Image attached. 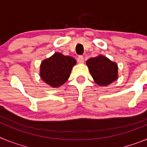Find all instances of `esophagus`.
I'll return each mask as SVG.
<instances>
[{"label": "esophagus", "instance_id": "34e87169", "mask_svg": "<svg viewBox=\"0 0 147 147\" xmlns=\"http://www.w3.org/2000/svg\"><path fill=\"white\" fill-rule=\"evenodd\" d=\"M77 61L79 63H83L84 62V57H83V56H79L77 57Z\"/></svg>", "mask_w": 147, "mask_h": 147}]
</instances>
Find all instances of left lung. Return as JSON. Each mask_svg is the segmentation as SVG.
<instances>
[{
  "mask_svg": "<svg viewBox=\"0 0 147 147\" xmlns=\"http://www.w3.org/2000/svg\"><path fill=\"white\" fill-rule=\"evenodd\" d=\"M95 82L99 86H107L118 79V65L103 55L90 58L86 62Z\"/></svg>",
  "mask_w": 147,
  "mask_h": 147,
  "instance_id": "obj_1",
  "label": "left lung"
}]
</instances>
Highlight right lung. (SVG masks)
<instances>
[{"label":"right lung","mask_w":147,"mask_h":147,"mask_svg":"<svg viewBox=\"0 0 147 147\" xmlns=\"http://www.w3.org/2000/svg\"><path fill=\"white\" fill-rule=\"evenodd\" d=\"M76 61L70 56L55 53L51 57L44 59L40 65V77L52 88L61 86L68 80L73 67Z\"/></svg>","instance_id":"add662e5"}]
</instances>
